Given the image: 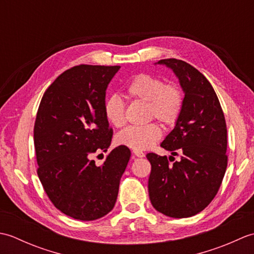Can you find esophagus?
Masks as SVG:
<instances>
[{"label":"esophagus","instance_id":"obj_1","mask_svg":"<svg viewBox=\"0 0 254 254\" xmlns=\"http://www.w3.org/2000/svg\"><path fill=\"white\" fill-rule=\"evenodd\" d=\"M133 154L135 155L136 157H139V158H142L145 156V154L142 152V150H133Z\"/></svg>","mask_w":254,"mask_h":254}]
</instances>
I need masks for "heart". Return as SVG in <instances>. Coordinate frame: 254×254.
Masks as SVG:
<instances>
[{"instance_id": "heart-1", "label": "heart", "mask_w": 254, "mask_h": 254, "mask_svg": "<svg viewBox=\"0 0 254 254\" xmlns=\"http://www.w3.org/2000/svg\"><path fill=\"white\" fill-rule=\"evenodd\" d=\"M126 95L128 99L147 104L149 119H157L163 124H174L179 117L183 97L181 90L172 84H164L159 77L150 74H138L127 85ZM107 121L115 127L126 123L124 104L118 95L108 97L104 105ZM161 131L157 124L150 123L144 127H127L118 134L116 143L133 150L149 148L158 141Z\"/></svg>"}]
</instances>
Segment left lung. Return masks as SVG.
<instances>
[{"mask_svg": "<svg viewBox=\"0 0 254 254\" xmlns=\"http://www.w3.org/2000/svg\"><path fill=\"white\" fill-rule=\"evenodd\" d=\"M175 73L185 94L174 130L160 146L179 149V162L169 165L166 156L149 153V199L156 210L174 218L196 215L213 201L227 168V127L224 112L212 85L190 64L165 59L157 63Z\"/></svg>", "mask_w": 254, "mask_h": 254, "instance_id": "8db88e82", "label": "left lung"}]
</instances>
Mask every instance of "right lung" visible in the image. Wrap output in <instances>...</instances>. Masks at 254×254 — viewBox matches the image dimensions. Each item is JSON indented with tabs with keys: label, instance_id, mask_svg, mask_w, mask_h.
<instances>
[{
	"label": "right lung",
	"instance_id": "add662e5",
	"mask_svg": "<svg viewBox=\"0 0 254 254\" xmlns=\"http://www.w3.org/2000/svg\"><path fill=\"white\" fill-rule=\"evenodd\" d=\"M119 69L84 64L67 69L46 90L37 112L38 177L53 205L75 219L95 220L111 212L131 157L130 149L118 146L101 166L91 160L111 144L104 105Z\"/></svg>",
	"mask_w": 254,
	"mask_h": 254
}]
</instances>
